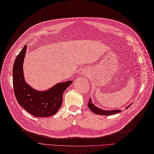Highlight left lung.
<instances>
[{
  "mask_svg": "<svg viewBox=\"0 0 154 154\" xmlns=\"http://www.w3.org/2000/svg\"><path fill=\"white\" fill-rule=\"evenodd\" d=\"M88 106L89 108V109L91 110L93 113H96V114H98V115H101V116H111L113 114H115V113H119L121 112V110H102L101 109H99L98 107L96 106L93 103L92 101L89 99V101L88 103ZM131 106L129 105L128 106L126 107V109H128V108Z\"/></svg>",
  "mask_w": 154,
  "mask_h": 154,
  "instance_id": "1",
  "label": "left lung"
}]
</instances>
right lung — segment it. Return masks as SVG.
<instances>
[{
	"mask_svg": "<svg viewBox=\"0 0 154 154\" xmlns=\"http://www.w3.org/2000/svg\"><path fill=\"white\" fill-rule=\"evenodd\" d=\"M26 45L22 49L14 61L13 69L14 93L17 101L28 113L37 117H46L54 115L61 107L63 94L73 82L72 81L58 83L45 91H38L25 82L23 63Z\"/></svg>",
	"mask_w": 154,
	"mask_h": 154,
	"instance_id": "add662e5",
	"label": "right lung"
}]
</instances>
